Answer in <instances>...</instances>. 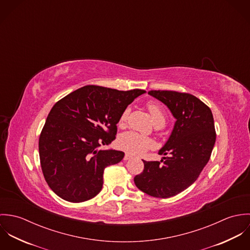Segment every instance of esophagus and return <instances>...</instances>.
I'll use <instances>...</instances> for the list:
<instances>
[{"label": "esophagus", "mask_w": 250, "mask_h": 250, "mask_svg": "<svg viewBox=\"0 0 250 250\" xmlns=\"http://www.w3.org/2000/svg\"><path fill=\"white\" fill-rule=\"evenodd\" d=\"M130 159H132V156H131L130 154L126 153V155L124 156V161H128V160H130Z\"/></svg>", "instance_id": "1"}]
</instances>
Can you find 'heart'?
<instances>
[{"instance_id": "heart-1", "label": "heart", "mask_w": 250, "mask_h": 250, "mask_svg": "<svg viewBox=\"0 0 250 250\" xmlns=\"http://www.w3.org/2000/svg\"><path fill=\"white\" fill-rule=\"evenodd\" d=\"M146 107L152 117V120L156 127H164L167 122V114L162 106L156 102H150L146 105ZM129 116V108H126L120 118L118 125L120 127L125 126ZM118 145L121 149L125 150L131 155H141L146 150L152 147L153 143L150 139L143 137L134 132H127L121 135L118 139Z\"/></svg>"}]
</instances>
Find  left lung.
I'll return each mask as SVG.
<instances>
[{"label": "left lung", "mask_w": 250, "mask_h": 250, "mask_svg": "<svg viewBox=\"0 0 250 250\" xmlns=\"http://www.w3.org/2000/svg\"><path fill=\"white\" fill-rule=\"evenodd\" d=\"M170 109L176 122L173 131L159 151L161 162L143 161V171L134 181L148 195L168 198L192 185L210 160L214 143L212 110L197 97L171 90H150Z\"/></svg>", "instance_id": "left-lung-1"}]
</instances>
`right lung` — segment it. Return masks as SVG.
<instances>
[{
	"mask_svg": "<svg viewBox=\"0 0 250 250\" xmlns=\"http://www.w3.org/2000/svg\"><path fill=\"white\" fill-rule=\"evenodd\" d=\"M144 92L85 85L54 105L38 149L44 178L57 195L79 203L101 191L104 169L118 164L124 153L98 148L115 139L122 112Z\"/></svg>",
	"mask_w": 250,
	"mask_h": 250,
	"instance_id": "1",
	"label": "right lung"
}]
</instances>
